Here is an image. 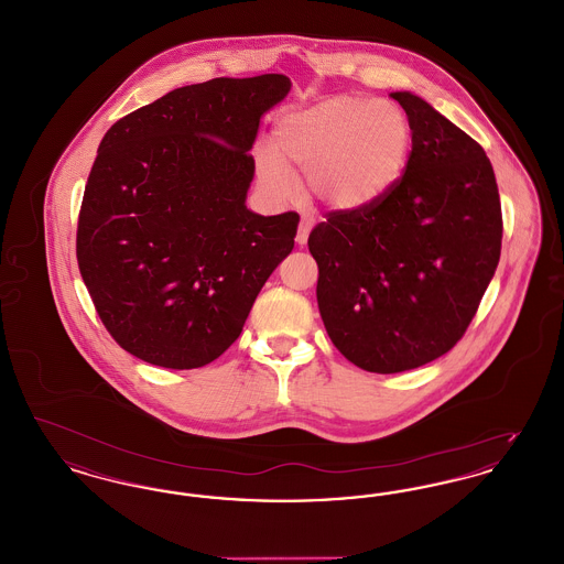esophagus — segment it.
<instances>
[{"mask_svg": "<svg viewBox=\"0 0 564 564\" xmlns=\"http://www.w3.org/2000/svg\"><path fill=\"white\" fill-rule=\"evenodd\" d=\"M311 230H313V219H308V217H302V221H300V226H297L295 242H297V245H304V242L308 241V235H311Z\"/></svg>", "mask_w": 564, "mask_h": 564, "instance_id": "1", "label": "esophagus"}]
</instances>
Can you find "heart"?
Listing matches in <instances>:
<instances>
[{"label": "heart", "instance_id": "obj_1", "mask_svg": "<svg viewBox=\"0 0 564 564\" xmlns=\"http://www.w3.org/2000/svg\"><path fill=\"white\" fill-rule=\"evenodd\" d=\"M272 145L274 154H256L258 180L272 198L292 196V175L323 207L355 212L400 180L410 152V124L393 104L336 95L285 113Z\"/></svg>", "mask_w": 564, "mask_h": 564}]
</instances>
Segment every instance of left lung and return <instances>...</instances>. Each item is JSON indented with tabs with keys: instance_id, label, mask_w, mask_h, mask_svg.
<instances>
[{
	"instance_id": "obj_1",
	"label": "left lung",
	"mask_w": 564,
	"mask_h": 564,
	"mask_svg": "<svg viewBox=\"0 0 564 564\" xmlns=\"http://www.w3.org/2000/svg\"><path fill=\"white\" fill-rule=\"evenodd\" d=\"M412 131L402 177L332 212L308 237L329 340L366 372L395 375L455 347L501 256L503 217L482 145L427 101L391 95Z\"/></svg>"
}]
</instances>
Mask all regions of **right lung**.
I'll return each mask as SVG.
<instances>
[{
	"instance_id": "add662e5",
	"label": "right lung",
	"mask_w": 564,
	"mask_h": 564,
	"mask_svg": "<svg viewBox=\"0 0 564 564\" xmlns=\"http://www.w3.org/2000/svg\"><path fill=\"white\" fill-rule=\"evenodd\" d=\"M281 74L175 88L109 129L90 169L76 256L111 338L171 370L212 364L241 334L300 215L251 214L249 154Z\"/></svg>"
}]
</instances>
